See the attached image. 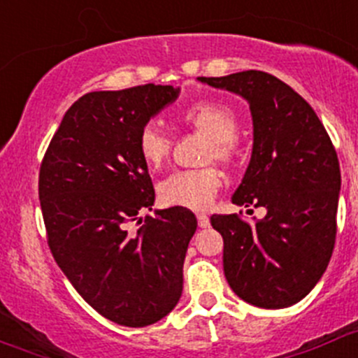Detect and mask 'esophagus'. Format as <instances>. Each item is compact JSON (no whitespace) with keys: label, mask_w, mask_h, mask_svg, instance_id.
<instances>
[{"label":"esophagus","mask_w":358,"mask_h":358,"mask_svg":"<svg viewBox=\"0 0 358 358\" xmlns=\"http://www.w3.org/2000/svg\"><path fill=\"white\" fill-rule=\"evenodd\" d=\"M196 219H198V226H200V228H208V226H210V219H208L207 214H198Z\"/></svg>","instance_id":"esophagus-1"}]
</instances>
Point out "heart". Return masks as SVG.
I'll list each match as a JSON object with an SVG mask.
<instances>
[{"mask_svg": "<svg viewBox=\"0 0 358 358\" xmlns=\"http://www.w3.org/2000/svg\"><path fill=\"white\" fill-rule=\"evenodd\" d=\"M178 120L182 125L208 137L205 160H217L229 164L236 153L235 137L238 134V120L222 102L200 101L180 109ZM172 141L164 127L157 122H148L141 127L137 136V151L144 164L151 169H160L171 153ZM221 187V176L215 169L172 172L158 184V194L164 203L172 207L200 208L208 207Z\"/></svg>", "mask_w": 358, "mask_h": 358, "instance_id": "1", "label": "heart"}]
</instances>
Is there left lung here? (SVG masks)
<instances>
[{
	"label": "left lung",
	"mask_w": 358,
	"mask_h": 358,
	"mask_svg": "<svg viewBox=\"0 0 358 358\" xmlns=\"http://www.w3.org/2000/svg\"><path fill=\"white\" fill-rule=\"evenodd\" d=\"M198 80L249 102L252 158L231 200L266 208L254 224L236 214L210 217L224 242L226 280L254 306H291L320 280L334 250L341 172L331 137L313 108L273 74Z\"/></svg>",
	"instance_id": "left-lung-1"
}]
</instances>
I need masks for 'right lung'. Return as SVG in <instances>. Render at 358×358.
Segmentation results:
<instances>
[{"label": "right lung", "mask_w": 358, "mask_h": 358, "mask_svg": "<svg viewBox=\"0 0 358 358\" xmlns=\"http://www.w3.org/2000/svg\"><path fill=\"white\" fill-rule=\"evenodd\" d=\"M178 94L155 83L85 94L66 111L40 167L38 193L55 263L97 313L127 327H146L174 310L196 231V217L184 207L146 215L130 231L155 201L137 136Z\"/></svg>", "instance_id": "add662e5"}]
</instances>
